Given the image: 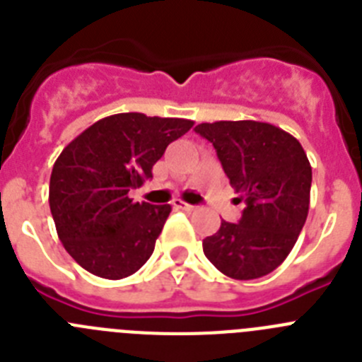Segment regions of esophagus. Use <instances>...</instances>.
<instances>
[{"label": "esophagus", "instance_id": "obj_1", "mask_svg": "<svg viewBox=\"0 0 362 362\" xmlns=\"http://www.w3.org/2000/svg\"><path fill=\"white\" fill-rule=\"evenodd\" d=\"M174 206L175 209H181V210H187V212H192V210H196L197 206L196 204H190V203H185V201L181 199H175L174 201Z\"/></svg>", "mask_w": 362, "mask_h": 362}]
</instances>
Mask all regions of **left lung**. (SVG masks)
<instances>
[{
    "instance_id": "obj_1",
    "label": "left lung",
    "mask_w": 362,
    "mask_h": 362,
    "mask_svg": "<svg viewBox=\"0 0 362 362\" xmlns=\"http://www.w3.org/2000/svg\"><path fill=\"white\" fill-rule=\"evenodd\" d=\"M230 185L246 206L239 223L221 221L203 241L210 263L238 281L263 277L288 257L305 226L312 166L296 137L261 121L201 123Z\"/></svg>"
}]
</instances>
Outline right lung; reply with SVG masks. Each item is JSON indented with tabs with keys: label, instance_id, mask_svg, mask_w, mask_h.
I'll return each instance as SVG.
<instances>
[{
	"label": "right lung",
	"instance_id": "obj_1",
	"mask_svg": "<svg viewBox=\"0 0 362 362\" xmlns=\"http://www.w3.org/2000/svg\"><path fill=\"white\" fill-rule=\"evenodd\" d=\"M194 121L124 112L95 121L52 168L49 203L57 235L79 267L103 279L136 274L152 255L170 204L134 203L166 146Z\"/></svg>",
	"mask_w": 362,
	"mask_h": 362
}]
</instances>
